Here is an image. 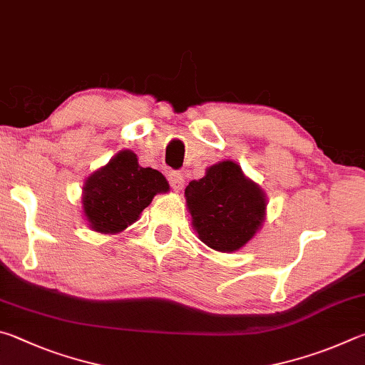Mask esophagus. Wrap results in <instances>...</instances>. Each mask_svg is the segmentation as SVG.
<instances>
[{"instance_id": "34e87169", "label": "esophagus", "mask_w": 365, "mask_h": 365, "mask_svg": "<svg viewBox=\"0 0 365 365\" xmlns=\"http://www.w3.org/2000/svg\"><path fill=\"white\" fill-rule=\"evenodd\" d=\"M168 179H170V184L171 187L176 190V192H179L184 187V178L179 171H171L168 175Z\"/></svg>"}]
</instances>
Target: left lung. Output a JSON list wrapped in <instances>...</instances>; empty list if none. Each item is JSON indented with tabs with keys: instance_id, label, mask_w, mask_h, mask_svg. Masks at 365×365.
Returning a JSON list of instances; mask_svg holds the SVG:
<instances>
[{
	"instance_id": "1",
	"label": "left lung",
	"mask_w": 365,
	"mask_h": 365,
	"mask_svg": "<svg viewBox=\"0 0 365 365\" xmlns=\"http://www.w3.org/2000/svg\"><path fill=\"white\" fill-rule=\"evenodd\" d=\"M184 194L199 239L213 250H239L264 221V194L231 160L210 166Z\"/></svg>"
}]
</instances>
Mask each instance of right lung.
Listing matches in <instances>:
<instances>
[{
	"instance_id": "1",
	"label": "right lung",
	"mask_w": 365,
	"mask_h": 365,
	"mask_svg": "<svg viewBox=\"0 0 365 365\" xmlns=\"http://www.w3.org/2000/svg\"><path fill=\"white\" fill-rule=\"evenodd\" d=\"M168 189L162 173L143 168L131 150H121L86 179L83 210L94 231L120 232L138 221L153 195Z\"/></svg>"
}]
</instances>
